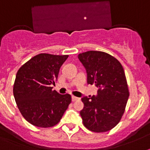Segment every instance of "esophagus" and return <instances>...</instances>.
Masks as SVG:
<instances>
[{"label":"esophagus","mask_w":150,"mask_h":150,"mask_svg":"<svg viewBox=\"0 0 150 150\" xmlns=\"http://www.w3.org/2000/svg\"><path fill=\"white\" fill-rule=\"evenodd\" d=\"M71 100H72V102H75V101H78L79 100V98H78V97H75V96H71Z\"/></svg>","instance_id":"obj_1"}]
</instances>
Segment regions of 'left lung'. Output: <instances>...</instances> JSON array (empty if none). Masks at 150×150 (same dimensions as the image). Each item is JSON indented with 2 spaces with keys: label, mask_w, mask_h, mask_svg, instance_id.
<instances>
[{
  "label": "left lung",
  "mask_w": 150,
  "mask_h": 150,
  "mask_svg": "<svg viewBox=\"0 0 150 150\" xmlns=\"http://www.w3.org/2000/svg\"><path fill=\"white\" fill-rule=\"evenodd\" d=\"M87 73V83L98 88L96 96L81 98L84 126L92 132L109 131L119 122L129 96L124 69L105 52L88 51L78 55Z\"/></svg>",
  "instance_id": "8db88e82"
}]
</instances>
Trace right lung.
Segmentation results:
<instances>
[{
    "label": "right lung",
    "instance_id": "add662e5",
    "mask_svg": "<svg viewBox=\"0 0 150 150\" xmlns=\"http://www.w3.org/2000/svg\"><path fill=\"white\" fill-rule=\"evenodd\" d=\"M69 55L39 54L17 72L14 96L23 117L38 127H52L59 122L71 102L69 94L52 90L61 66Z\"/></svg>",
    "mask_w": 150,
    "mask_h": 150
}]
</instances>
